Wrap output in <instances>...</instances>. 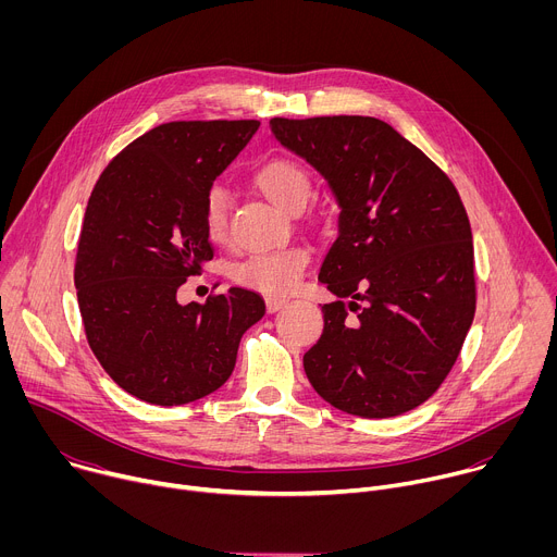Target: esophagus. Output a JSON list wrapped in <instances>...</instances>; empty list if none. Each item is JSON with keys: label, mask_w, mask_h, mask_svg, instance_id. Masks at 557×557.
I'll return each mask as SVG.
<instances>
[{"label": "esophagus", "mask_w": 557, "mask_h": 557, "mask_svg": "<svg viewBox=\"0 0 557 557\" xmlns=\"http://www.w3.org/2000/svg\"><path fill=\"white\" fill-rule=\"evenodd\" d=\"M286 304H288V301H286L284 297H267V310H269V312L282 310Z\"/></svg>", "instance_id": "34e87169"}]
</instances>
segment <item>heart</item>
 Wrapping results in <instances>:
<instances>
[{"label": "heart", "mask_w": 557, "mask_h": 557, "mask_svg": "<svg viewBox=\"0 0 557 557\" xmlns=\"http://www.w3.org/2000/svg\"><path fill=\"white\" fill-rule=\"evenodd\" d=\"M258 189L280 209L299 211L310 194L308 172L290 158H271L256 172ZM202 224L211 243H224L228 233V194L213 185L202 198ZM308 267V251L301 247H280L258 251L231 267V280L240 286L267 293H288Z\"/></svg>", "instance_id": "b5f03b06"}]
</instances>
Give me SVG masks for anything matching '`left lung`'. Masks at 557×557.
I'll use <instances>...</instances> for the list:
<instances>
[{"mask_svg":"<svg viewBox=\"0 0 557 557\" xmlns=\"http://www.w3.org/2000/svg\"><path fill=\"white\" fill-rule=\"evenodd\" d=\"M271 132L339 205L320 269L337 299L322 306L324 333L304 355L310 385L363 419L414 410L445 381L473 322V243L456 187L372 116L271 119Z\"/></svg>","mask_w":557,"mask_h":557,"instance_id":"obj_1","label":"left lung"}]
</instances>
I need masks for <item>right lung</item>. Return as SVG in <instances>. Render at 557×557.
Segmentation results:
<instances>
[{"label":"right lung","mask_w":557,"mask_h":557,"mask_svg":"<svg viewBox=\"0 0 557 557\" xmlns=\"http://www.w3.org/2000/svg\"><path fill=\"white\" fill-rule=\"evenodd\" d=\"M258 127L163 123L129 143L92 189L74 264L78 310L103 370L145 404L185 406L215 392L264 317V299L240 286L205 304L176 297L213 258L202 198Z\"/></svg>","instance_id":"add662e5"}]
</instances>
